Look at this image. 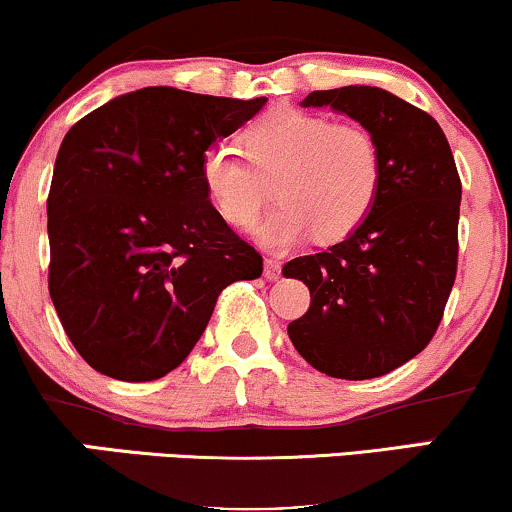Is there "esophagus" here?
I'll list each match as a JSON object with an SVG mask.
<instances>
[{
	"mask_svg": "<svg viewBox=\"0 0 512 512\" xmlns=\"http://www.w3.org/2000/svg\"><path fill=\"white\" fill-rule=\"evenodd\" d=\"M281 276V262L276 260H267L264 262V279L269 281H276Z\"/></svg>",
	"mask_w": 512,
	"mask_h": 512,
	"instance_id": "1",
	"label": "esophagus"
}]
</instances>
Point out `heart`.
<instances>
[{
  "instance_id": "obj_1",
  "label": "heart",
  "mask_w": 512,
  "mask_h": 512,
  "mask_svg": "<svg viewBox=\"0 0 512 512\" xmlns=\"http://www.w3.org/2000/svg\"><path fill=\"white\" fill-rule=\"evenodd\" d=\"M243 150L217 145L200 164L202 186L219 217L248 231L269 197L281 207L264 221L260 240L286 250L315 233L317 243H338L365 224L381 190V147L365 126L336 123L322 114L281 107L243 133Z\"/></svg>"
}]
</instances>
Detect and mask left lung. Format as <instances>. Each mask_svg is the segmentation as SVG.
<instances>
[{"instance_id":"1","label":"left lung","mask_w":512,"mask_h":512,"mask_svg":"<svg viewBox=\"0 0 512 512\" xmlns=\"http://www.w3.org/2000/svg\"><path fill=\"white\" fill-rule=\"evenodd\" d=\"M300 104L365 126L381 147L384 178L360 229L283 264V276L303 281L312 298L288 336L319 372L374 379L422 353L439 329L458 269L463 186L439 123L391 92L346 85Z\"/></svg>"}]
</instances>
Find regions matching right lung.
Instances as JSON below:
<instances>
[{
	"mask_svg": "<svg viewBox=\"0 0 512 512\" xmlns=\"http://www.w3.org/2000/svg\"><path fill=\"white\" fill-rule=\"evenodd\" d=\"M267 102L143 88L66 133L47 197L49 295L97 372L152 381L186 360L262 255L209 202L200 164Z\"/></svg>",
	"mask_w": 512,
	"mask_h": 512,
	"instance_id": "1",
	"label": "right lung"
}]
</instances>
